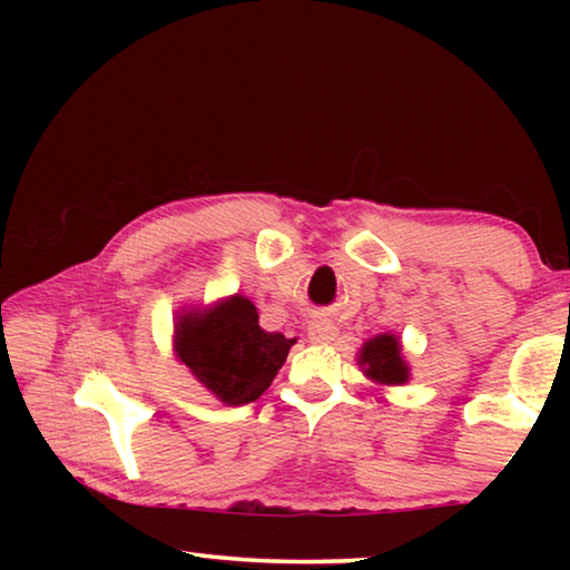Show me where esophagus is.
Masks as SVG:
<instances>
[{
  "mask_svg": "<svg viewBox=\"0 0 570 570\" xmlns=\"http://www.w3.org/2000/svg\"><path fill=\"white\" fill-rule=\"evenodd\" d=\"M336 336V324L332 320H326V316H314L312 322H308V340L316 342V344H326L332 342Z\"/></svg>",
  "mask_w": 570,
  "mask_h": 570,
  "instance_id": "1",
  "label": "esophagus"
}]
</instances>
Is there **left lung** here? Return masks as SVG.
<instances>
[{
  "label": "left lung",
  "mask_w": 570,
  "mask_h": 570,
  "mask_svg": "<svg viewBox=\"0 0 570 570\" xmlns=\"http://www.w3.org/2000/svg\"><path fill=\"white\" fill-rule=\"evenodd\" d=\"M366 377L382 384H404L410 377L407 364L400 356V342L392 334H380L364 344L360 354Z\"/></svg>",
  "instance_id": "1"
}]
</instances>
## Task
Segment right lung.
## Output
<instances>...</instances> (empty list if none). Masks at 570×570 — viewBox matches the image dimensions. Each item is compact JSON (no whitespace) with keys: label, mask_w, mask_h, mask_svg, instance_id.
Wrapping results in <instances>:
<instances>
[{"label":"right lung","mask_w":570,"mask_h":570,"mask_svg":"<svg viewBox=\"0 0 570 570\" xmlns=\"http://www.w3.org/2000/svg\"><path fill=\"white\" fill-rule=\"evenodd\" d=\"M296 340L258 326L256 306L234 296L210 312L183 316L176 332L178 360L226 404L262 397Z\"/></svg>","instance_id":"1"}]
</instances>
